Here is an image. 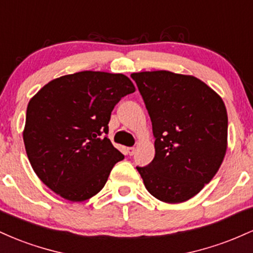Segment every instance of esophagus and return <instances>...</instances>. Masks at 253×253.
<instances>
[{
  "label": "esophagus",
  "instance_id": "34e87169",
  "mask_svg": "<svg viewBox=\"0 0 253 253\" xmlns=\"http://www.w3.org/2000/svg\"><path fill=\"white\" fill-rule=\"evenodd\" d=\"M127 152H128L129 156H133L135 153V149L134 147H128V149H127Z\"/></svg>",
  "mask_w": 253,
  "mask_h": 253
}]
</instances>
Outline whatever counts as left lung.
<instances>
[{"instance_id":"1","label":"left lung","mask_w":253,"mask_h":253,"mask_svg":"<svg viewBox=\"0 0 253 253\" xmlns=\"http://www.w3.org/2000/svg\"><path fill=\"white\" fill-rule=\"evenodd\" d=\"M152 123L156 155L136 167L151 195L184 202L215 176L227 149V112L221 97L199 78L170 71L130 75Z\"/></svg>"}]
</instances>
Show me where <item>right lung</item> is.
I'll return each mask as SVG.
<instances>
[{"mask_svg":"<svg viewBox=\"0 0 253 253\" xmlns=\"http://www.w3.org/2000/svg\"><path fill=\"white\" fill-rule=\"evenodd\" d=\"M134 91L123 74L82 71L51 81L31 98L24 143L43 184L72 202L102 189L113 167L124 159L106 135L110 114Z\"/></svg>","mask_w":253,"mask_h":253,"instance_id":"add662e5","label":"right lung"}]
</instances>
